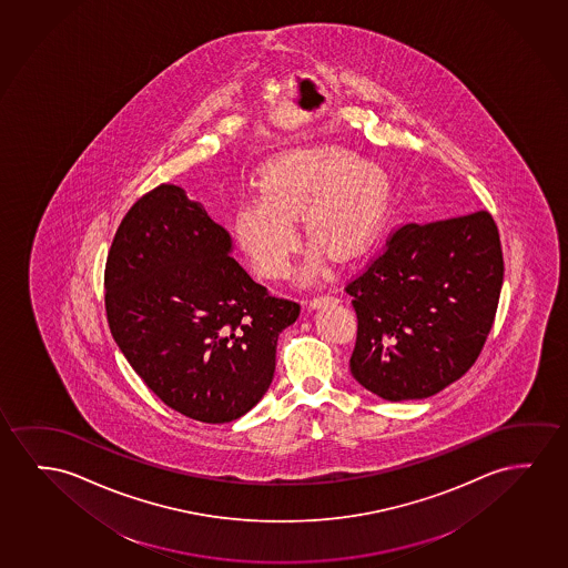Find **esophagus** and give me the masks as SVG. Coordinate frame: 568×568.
Returning a JSON list of instances; mask_svg holds the SVG:
<instances>
[{"label": "esophagus", "mask_w": 568, "mask_h": 568, "mask_svg": "<svg viewBox=\"0 0 568 568\" xmlns=\"http://www.w3.org/2000/svg\"><path fill=\"white\" fill-rule=\"evenodd\" d=\"M333 302H335V297L333 296H317L310 300V307H312V310H320L323 305L333 304Z\"/></svg>", "instance_id": "obj_1"}]
</instances>
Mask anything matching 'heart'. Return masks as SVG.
Returning a JSON list of instances; mask_svg holds the SVG:
<instances>
[{
    "label": "heart",
    "instance_id": "heart-1",
    "mask_svg": "<svg viewBox=\"0 0 568 568\" xmlns=\"http://www.w3.org/2000/svg\"><path fill=\"white\" fill-rule=\"evenodd\" d=\"M261 196L233 212L235 240L263 278H284L297 247L292 220L302 217L305 240L333 258H351L368 243L384 206L376 169L336 145L297 148L264 163ZM320 263L305 266V278Z\"/></svg>",
    "mask_w": 568,
    "mask_h": 568
}]
</instances>
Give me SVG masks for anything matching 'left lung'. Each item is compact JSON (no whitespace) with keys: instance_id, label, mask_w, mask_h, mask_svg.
I'll return each mask as SVG.
<instances>
[{"instance_id":"obj_1","label":"left lung","mask_w":568,"mask_h":568,"mask_svg":"<svg viewBox=\"0 0 568 568\" xmlns=\"http://www.w3.org/2000/svg\"><path fill=\"white\" fill-rule=\"evenodd\" d=\"M504 261L487 210L407 224L348 282L351 372L385 400L426 399L471 368L495 321Z\"/></svg>"}]
</instances>
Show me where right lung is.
<instances>
[{"label":"right lung","instance_id":"1","mask_svg":"<svg viewBox=\"0 0 568 568\" xmlns=\"http://www.w3.org/2000/svg\"><path fill=\"white\" fill-rule=\"evenodd\" d=\"M232 251L200 202L163 183L120 222L104 266L114 343L168 407L200 423H232L263 399L280 333L300 315Z\"/></svg>","mask_w":568,"mask_h":568}]
</instances>
